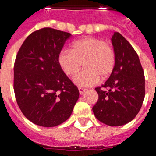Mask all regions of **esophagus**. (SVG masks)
I'll use <instances>...</instances> for the list:
<instances>
[{"label": "esophagus", "instance_id": "obj_1", "mask_svg": "<svg viewBox=\"0 0 156 156\" xmlns=\"http://www.w3.org/2000/svg\"><path fill=\"white\" fill-rule=\"evenodd\" d=\"M78 90H79V92H80V94H84V92L86 90V89H85V88H83V87H79V88H78Z\"/></svg>", "mask_w": 156, "mask_h": 156}]
</instances>
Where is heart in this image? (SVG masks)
Returning a JSON list of instances; mask_svg holds the SVG:
<instances>
[{"label": "heart", "mask_w": 156, "mask_h": 156, "mask_svg": "<svg viewBox=\"0 0 156 156\" xmlns=\"http://www.w3.org/2000/svg\"><path fill=\"white\" fill-rule=\"evenodd\" d=\"M58 62L63 72L74 76L83 66L85 69L74 77L80 86H91L99 80H106L114 70L115 51L104 39L87 37L76 41L71 51L62 50L58 56Z\"/></svg>", "instance_id": "heart-1"}]
</instances>
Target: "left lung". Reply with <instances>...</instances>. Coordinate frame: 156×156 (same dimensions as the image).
<instances>
[{
    "label": "left lung",
    "mask_w": 156,
    "mask_h": 156,
    "mask_svg": "<svg viewBox=\"0 0 156 156\" xmlns=\"http://www.w3.org/2000/svg\"><path fill=\"white\" fill-rule=\"evenodd\" d=\"M114 70L104 85L95 88L99 99L93 107L96 118L108 126L127 124L139 113L145 98V75L137 53L123 36L113 34Z\"/></svg>",
    "instance_id": "obj_1"
}]
</instances>
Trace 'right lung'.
I'll return each instance as SVG.
<instances>
[{"instance_id": "obj_1", "label": "right lung", "mask_w": 156, "mask_h": 156, "mask_svg": "<svg viewBox=\"0 0 156 156\" xmlns=\"http://www.w3.org/2000/svg\"><path fill=\"white\" fill-rule=\"evenodd\" d=\"M69 33L43 28L28 36L16 55L14 91L19 108L33 123L51 127L67 120L79 99L77 86L58 62Z\"/></svg>"}]
</instances>
